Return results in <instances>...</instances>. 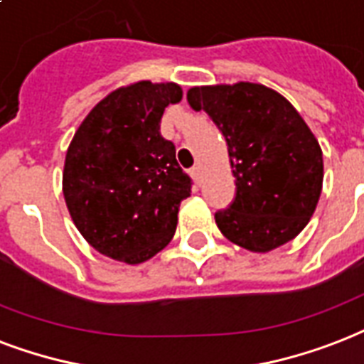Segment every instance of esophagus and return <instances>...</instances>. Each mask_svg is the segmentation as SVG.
Masks as SVG:
<instances>
[{
    "instance_id": "34e87169",
    "label": "esophagus",
    "mask_w": 364,
    "mask_h": 364,
    "mask_svg": "<svg viewBox=\"0 0 364 364\" xmlns=\"http://www.w3.org/2000/svg\"><path fill=\"white\" fill-rule=\"evenodd\" d=\"M190 174L193 176V180H199V176H201V167H199V165H196V167L190 171Z\"/></svg>"
}]
</instances>
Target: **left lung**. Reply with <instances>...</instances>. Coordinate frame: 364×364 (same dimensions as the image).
<instances>
[{"mask_svg": "<svg viewBox=\"0 0 364 364\" xmlns=\"http://www.w3.org/2000/svg\"><path fill=\"white\" fill-rule=\"evenodd\" d=\"M188 102L205 109L226 138L235 199L214 214L224 237L250 252L294 239L319 201L323 151L294 106L258 83L191 87Z\"/></svg>", "mask_w": 364, "mask_h": 364, "instance_id": "1", "label": "left lung"}]
</instances>
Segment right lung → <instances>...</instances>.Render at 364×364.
I'll return each instance as SVG.
<instances>
[{
	"instance_id": "add662e5",
	"label": "right lung",
	"mask_w": 364,
	"mask_h": 364,
	"mask_svg": "<svg viewBox=\"0 0 364 364\" xmlns=\"http://www.w3.org/2000/svg\"><path fill=\"white\" fill-rule=\"evenodd\" d=\"M176 83L119 87L89 112L66 151L62 191L75 228L100 255L127 264L150 260L171 243L191 178L161 136Z\"/></svg>"
}]
</instances>
